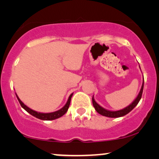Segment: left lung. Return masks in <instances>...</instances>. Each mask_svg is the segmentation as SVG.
Returning <instances> with one entry per match:
<instances>
[{
    "label": "left lung",
    "instance_id": "8db88e82",
    "mask_svg": "<svg viewBox=\"0 0 159 159\" xmlns=\"http://www.w3.org/2000/svg\"><path fill=\"white\" fill-rule=\"evenodd\" d=\"M139 67H140V65H139ZM140 69H141V68H140ZM143 83H144V80H143V76L142 85H141V90H140L139 94H138V96L136 97V98L132 102V103H130L129 105L126 106V107H125L122 109L117 110V111H111V110H108V109H104L103 107H102L101 106L99 105L98 102L95 101L94 96H93L92 102H93V106H94L95 110H96V111H98L100 115H102V116L108 117H120L124 116V115H127L128 113H129L130 111H131L132 110L138 105V103L139 102L140 100H141V96H142L143 89Z\"/></svg>",
    "mask_w": 159,
    "mask_h": 159
}]
</instances>
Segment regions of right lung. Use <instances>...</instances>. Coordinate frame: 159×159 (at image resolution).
I'll return each instance as SVG.
<instances>
[{
    "mask_svg": "<svg viewBox=\"0 0 159 159\" xmlns=\"http://www.w3.org/2000/svg\"><path fill=\"white\" fill-rule=\"evenodd\" d=\"M16 94L17 99H18V102H20L21 107L23 108V109L25 110V111H27L28 113H30L31 115H33V116L35 117L36 118L40 119V120H55V119H57V118H59V117L63 116V115H64L67 112V111H68V109L69 108V106H70V100H71L73 93L70 95V96H69V98L68 99V101H67L66 103H65V105L63 106L61 109L58 110V111H53V112H50V113L39 112V111H35V110L31 109L30 108H29L28 106H26L25 104H24V102L20 100L16 93Z\"/></svg>",
    "mask_w": 159,
    "mask_h": 159,
    "instance_id": "obj_1",
    "label": "right lung"
}]
</instances>
